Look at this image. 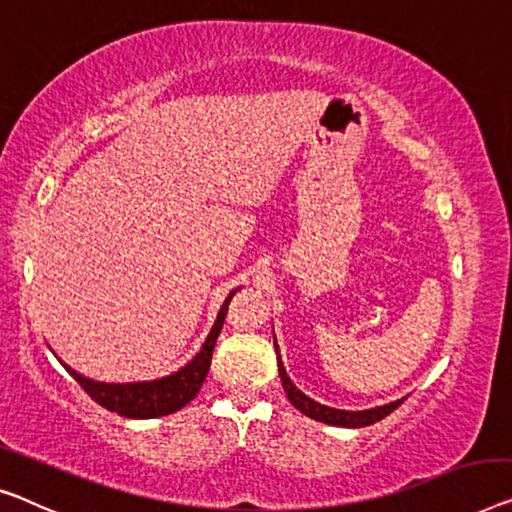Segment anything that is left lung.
Wrapping results in <instances>:
<instances>
[{
	"instance_id": "1",
	"label": "left lung",
	"mask_w": 512,
	"mask_h": 512,
	"mask_svg": "<svg viewBox=\"0 0 512 512\" xmlns=\"http://www.w3.org/2000/svg\"><path fill=\"white\" fill-rule=\"evenodd\" d=\"M273 347H276V354H278V372H280V379H282V388H285L289 402L294 404L296 409L305 414L308 418H315L319 423H326V425H338V427H365V425H372L381 421V418H386L391 411H395L402 404V400H395V402H388V404H381V407H372V409H363V411H347V409H335V407H326L322 402H315L308 395L301 393L299 388L294 386V381L289 379L285 365H282V358H280V349H278V340L276 335H273Z\"/></svg>"
}]
</instances>
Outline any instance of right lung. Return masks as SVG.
<instances>
[{"mask_svg": "<svg viewBox=\"0 0 512 512\" xmlns=\"http://www.w3.org/2000/svg\"><path fill=\"white\" fill-rule=\"evenodd\" d=\"M234 294L236 289H232V292L227 294L225 303L220 305L216 322H213L207 340H204V345L200 347V352L190 358L183 368L172 372V375L151 379V381L105 384V381H96L80 375L78 370L68 368L66 363L61 365L68 370V375L85 388V391L91 395V400H96L101 407L114 411V414L126 416V418H158V416L174 414V411L186 407V404L200 393L204 379H207V372L211 368L213 347H216L220 329H223L227 303H230Z\"/></svg>", "mask_w": 512, "mask_h": 512, "instance_id": "right-lung-1", "label": "right lung"}]
</instances>
